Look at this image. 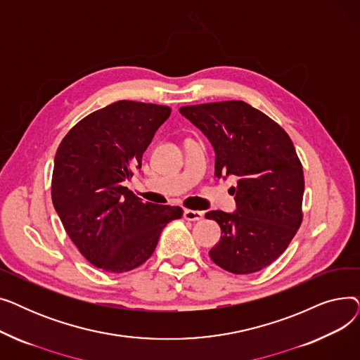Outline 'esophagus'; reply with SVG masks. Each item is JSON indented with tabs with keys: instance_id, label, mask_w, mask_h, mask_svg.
Instances as JSON below:
<instances>
[{
	"instance_id": "esophagus-1",
	"label": "esophagus",
	"mask_w": 360,
	"mask_h": 360,
	"mask_svg": "<svg viewBox=\"0 0 360 360\" xmlns=\"http://www.w3.org/2000/svg\"><path fill=\"white\" fill-rule=\"evenodd\" d=\"M204 217V214L201 212L197 210H184V219L190 220V221H198Z\"/></svg>"
}]
</instances>
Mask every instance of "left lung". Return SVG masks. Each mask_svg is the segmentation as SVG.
I'll list each match as a JSON object with an SVG mask.
<instances>
[{"instance_id":"1","label":"left lung","mask_w":360,"mask_h":360,"mask_svg":"<svg viewBox=\"0 0 360 360\" xmlns=\"http://www.w3.org/2000/svg\"><path fill=\"white\" fill-rule=\"evenodd\" d=\"M216 151L214 175L238 178L235 213L205 214L221 236L210 258L233 274L266 269L289 247L304 219V169L295 146L277 122L242 101L182 106Z\"/></svg>"}]
</instances>
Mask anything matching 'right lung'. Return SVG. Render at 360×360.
Returning a JSON list of instances; mask_svg holds the SVG:
<instances>
[{
  "instance_id": "1",
  "label": "right lung",
  "mask_w": 360,
  "mask_h": 360,
  "mask_svg": "<svg viewBox=\"0 0 360 360\" xmlns=\"http://www.w3.org/2000/svg\"><path fill=\"white\" fill-rule=\"evenodd\" d=\"M170 108L118 101L75 124L56 150L51 195L64 229L82 255L106 273H125L155 252L181 207L143 202L122 182Z\"/></svg>"
}]
</instances>
